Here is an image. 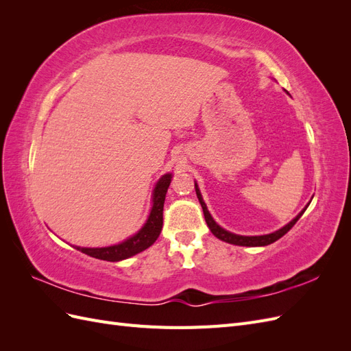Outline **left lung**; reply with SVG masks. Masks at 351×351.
<instances>
[{"label": "left lung", "instance_id": "1", "mask_svg": "<svg viewBox=\"0 0 351 351\" xmlns=\"http://www.w3.org/2000/svg\"><path fill=\"white\" fill-rule=\"evenodd\" d=\"M195 189H196L197 199H199V202H200V206H202V209H204L205 221H206V224H208V227H209L212 234H214L217 239H219V240H222V241L230 243V244H236V246L256 247V246H268V244H271V243H274V241H277L278 239H281V237L285 234V232H289V231L293 228V226L295 224L297 221H299V218L304 214V210L307 209V206H309V204H307V205L304 206V209L300 212V214L297 215L294 219H291V221L289 222V224L284 226L282 228H280V230H277V231L271 232V234H265V236H239V234H234V232H230V231L224 230V228L219 227V226L217 224V222L214 221V218L210 217L209 210H208V208H206V205H205L204 199H202L200 190H199V187H197L196 183H195Z\"/></svg>", "mask_w": 351, "mask_h": 351}]
</instances>
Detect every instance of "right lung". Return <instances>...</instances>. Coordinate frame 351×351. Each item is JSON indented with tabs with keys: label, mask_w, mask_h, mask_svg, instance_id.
I'll return each mask as SVG.
<instances>
[{
	"label": "right lung",
	"mask_w": 351,
	"mask_h": 351,
	"mask_svg": "<svg viewBox=\"0 0 351 351\" xmlns=\"http://www.w3.org/2000/svg\"><path fill=\"white\" fill-rule=\"evenodd\" d=\"M171 183V174H164L158 180V183L154 189L152 195V209L151 214L147 217L145 226L136 232L134 236L129 237L127 240L114 244L108 247H76L82 253H86L92 258H97L101 261L108 262H119L127 259L134 254L143 252L155 243V240L161 234L162 230V210H164V202L167 190Z\"/></svg>",
	"instance_id": "add662e5"
}]
</instances>
